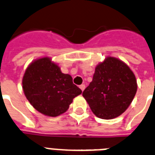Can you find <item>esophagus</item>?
I'll return each mask as SVG.
<instances>
[{"instance_id": "esophagus-1", "label": "esophagus", "mask_w": 155, "mask_h": 155, "mask_svg": "<svg viewBox=\"0 0 155 155\" xmlns=\"http://www.w3.org/2000/svg\"><path fill=\"white\" fill-rule=\"evenodd\" d=\"M85 87H86V86L84 85V84H82V85L79 86V88L81 89V91H84V89H85Z\"/></svg>"}]
</instances>
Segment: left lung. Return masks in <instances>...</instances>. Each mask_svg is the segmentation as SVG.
Here are the masks:
<instances>
[{
	"mask_svg": "<svg viewBox=\"0 0 155 155\" xmlns=\"http://www.w3.org/2000/svg\"><path fill=\"white\" fill-rule=\"evenodd\" d=\"M137 90V79L130 67L116 58L107 57L97 65L83 96L97 117L111 119L127 109Z\"/></svg>",
	"mask_w": 155,
	"mask_h": 155,
	"instance_id": "1",
	"label": "left lung"
}]
</instances>
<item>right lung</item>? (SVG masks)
Returning a JSON list of instances; mask_svg holds the SVG:
<instances>
[{"label": "right lung", "instance_id": "right-lung-1", "mask_svg": "<svg viewBox=\"0 0 155 155\" xmlns=\"http://www.w3.org/2000/svg\"><path fill=\"white\" fill-rule=\"evenodd\" d=\"M24 94L35 109L56 117L67 111L74 97L82 91L72 76L61 72L50 58L37 59L29 64L22 79Z\"/></svg>", "mask_w": 155, "mask_h": 155}]
</instances>
